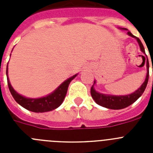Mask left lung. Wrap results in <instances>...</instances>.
I'll return each instance as SVG.
<instances>
[{"label": "left lung", "mask_w": 153, "mask_h": 153, "mask_svg": "<svg viewBox=\"0 0 153 153\" xmlns=\"http://www.w3.org/2000/svg\"><path fill=\"white\" fill-rule=\"evenodd\" d=\"M120 30H127V34L129 36H132L133 38L136 39L137 40L139 46L140 47L142 52L146 54L145 49L143 47V44H142L141 40L140 39L135 36L134 35H132L131 32H129L126 28H120ZM147 57V56H146ZM149 60L148 57H147L146 60V70H147V74L146 76L145 81L143 82V84L141 85L140 88L136 90V91L133 92L132 93L130 94H127V95H109V94H105V93H101L100 92L97 91L94 88V85L96 84V80H94V83L92 86L91 90V96L93 99L96 102L98 105L101 106H103L107 109H124V108L127 107V106H130L131 104H132L134 102H136L138 99L140 98L143 93V92L145 91V89L147 86L149 80Z\"/></svg>", "instance_id": "left-lung-1"}]
</instances>
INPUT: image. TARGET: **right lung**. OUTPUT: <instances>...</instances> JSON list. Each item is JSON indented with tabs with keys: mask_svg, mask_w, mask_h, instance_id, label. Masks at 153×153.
<instances>
[{
	"mask_svg": "<svg viewBox=\"0 0 153 153\" xmlns=\"http://www.w3.org/2000/svg\"><path fill=\"white\" fill-rule=\"evenodd\" d=\"M7 67L6 70L7 79L8 87H9L12 97L15 100L16 102L20 104L21 106L30 111L34 112V113H45V112L51 111V110H53L59 107L67 95L69 84L78 75V74H75L71 77L66 79L54 91H53L52 93L45 97H42L40 98H28V97L19 94L12 87L7 75Z\"/></svg>",
	"mask_w": 153,
	"mask_h": 153,
	"instance_id": "1",
	"label": "right lung"
}]
</instances>
